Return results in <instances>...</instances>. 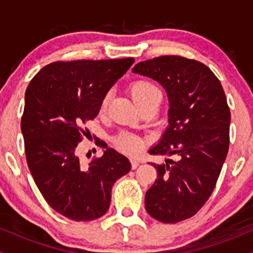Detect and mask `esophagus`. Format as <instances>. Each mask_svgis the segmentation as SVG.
<instances>
[{"mask_svg": "<svg viewBox=\"0 0 253 253\" xmlns=\"http://www.w3.org/2000/svg\"><path fill=\"white\" fill-rule=\"evenodd\" d=\"M130 164H132V169H136L139 165V161L135 158H130Z\"/></svg>", "mask_w": 253, "mask_h": 253, "instance_id": "1", "label": "esophagus"}]
</instances>
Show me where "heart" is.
<instances>
[{"instance_id":"obj_1","label":"heart","mask_w":253,"mask_h":253,"mask_svg":"<svg viewBox=\"0 0 253 253\" xmlns=\"http://www.w3.org/2000/svg\"><path fill=\"white\" fill-rule=\"evenodd\" d=\"M129 94L132 96L133 101L138 107L143 110L145 107L150 106V104L159 102L161 100V91L152 82L146 80H136L134 82L130 83L129 85ZM110 100V92H107L104 95L102 101H101L100 112L106 113L108 108ZM114 144L119 150H121L125 153L128 155H135V153L140 152L141 149L144 147L145 141L143 138L139 135L132 134V133H120L114 138Z\"/></svg>"}]
</instances>
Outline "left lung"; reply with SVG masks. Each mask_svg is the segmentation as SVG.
I'll list each match as a JSON object with an SVG mask.
<instances>
[{
  "label": "left lung",
  "instance_id": "8db88e82",
  "mask_svg": "<svg viewBox=\"0 0 253 253\" xmlns=\"http://www.w3.org/2000/svg\"><path fill=\"white\" fill-rule=\"evenodd\" d=\"M133 72L161 83L169 97V127L150 155L179 156L152 164L158 176L145 207L158 221H183L208 201L227 157L231 112L225 91L207 65L184 57L144 60Z\"/></svg>",
  "mask_w": 253,
  "mask_h": 253
}]
</instances>
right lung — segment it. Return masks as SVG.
<instances>
[{
	"label": "right lung",
	"mask_w": 253,
	"mask_h": 253,
	"mask_svg": "<svg viewBox=\"0 0 253 253\" xmlns=\"http://www.w3.org/2000/svg\"><path fill=\"white\" fill-rule=\"evenodd\" d=\"M133 63L58 60L43 66L26 90L21 130L28 168L45 201L74 221L104 215L113 184L130 170L128 158L107 145L89 164L77 147L88 133L83 126L97 117L103 96Z\"/></svg>",
	"instance_id": "add662e5"
}]
</instances>
